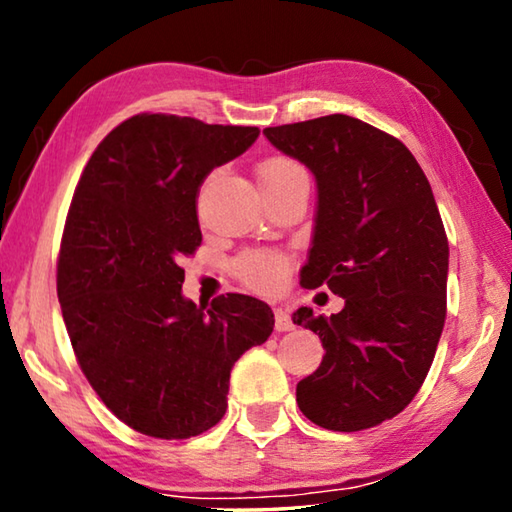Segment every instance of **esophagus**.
Returning a JSON list of instances; mask_svg holds the SVG:
<instances>
[{
  "label": "esophagus",
  "mask_w": 512,
  "mask_h": 512,
  "mask_svg": "<svg viewBox=\"0 0 512 512\" xmlns=\"http://www.w3.org/2000/svg\"><path fill=\"white\" fill-rule=\"evenodd\" d=\"M275 329L277 332H289V329H293V320H291L287 309H282V307L275 309Z\"/></svg>",
  "instance_id": "1"
}]
</instances>
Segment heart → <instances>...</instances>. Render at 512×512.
<instances>
[{"label": "heart", "instance_id": "obj_1", "mask_svg": "<svg viewBox=\"0 0 512 512\" xmlns=\"http://www.w3.org/2000/svg\"><path fill=\"white\" fill-rule=\"evenodd\" d=\"M291 180H307L305 169L291 158H271L259 167V183L262 187L287 185ZM237 275L248 287L259 291H273L287 275V262L275 253H248L235 262Z\"/></svg>", "mask_w": 512, "mask_h": 512}]
</instances>
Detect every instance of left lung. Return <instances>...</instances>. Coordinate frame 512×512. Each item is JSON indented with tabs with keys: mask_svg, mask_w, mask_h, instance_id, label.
Here are the masks:
<instances>
[{
	"mask_svg": "<svg viewBox=\"0 0 512 512\" xmlns=\"http://www.w3.org/2000/svg\"><path fill=\"white\" fill-rule=\"evenodd\" d=\"M264 135L316 178L300 284L345 300L332 316L293 311L325 348L298 381V406L323 429H370L411 404L443 334L449 246L436 198L413 153L361 119L327 115Z\"/></svg>",
	"mask_w": 512,
	"mask_h": 512,
	"instance_id": "1",
	"label": "left lung"
}]
</instances>
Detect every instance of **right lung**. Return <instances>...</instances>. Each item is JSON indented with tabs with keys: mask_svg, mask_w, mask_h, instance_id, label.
<instances>
[{
	"mask_svg": "<svg viewBox=\"0 0 512 512\" xmlns=\"http://www.w3.org/2000/svg\"><path fill=\"white\" fill-rule=\"evenodd\" d=\"M257 137L255 126L135 115L103 137L69 205L56 280L69 341L101 402L144 436L212 429L235 361L273 332L257 298L196 307L180 268L203 241V180Z\"/></svg>",
	"mask_w": 512,
	"mask_h": 512,
	"instance_id": "add662e5",
	"label": "right lung"
}]
</instances>
